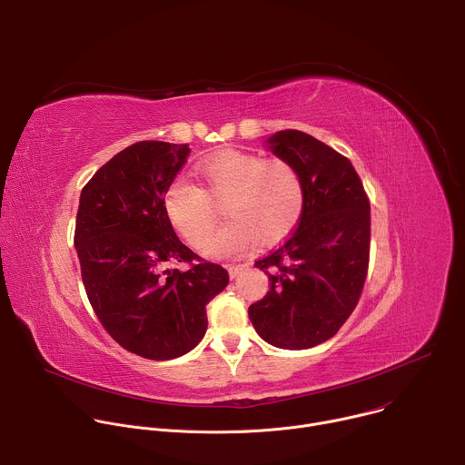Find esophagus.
<instances>
[{
  "instance_id": "obj_1",
  "label": "esophagus",
  "mask_w": 465,
  "mask_h": 465,
  "mask_svg": "<svg viewBox=\"0 0 465 465\" xmlns=\"http://www.w3.org/2000/svg\"><path fill=\"white\" fill-rule=\"evenodd\" d=\"M244 267H246V264H226L228 274H230L232 280H235V278L241 274V271H242Z\"/></svg>"
}]
</instances>
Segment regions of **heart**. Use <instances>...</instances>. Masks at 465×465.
Returning <instances> with one entry per match:
<instances>
[{
    "label": "heart",
    "mask_w": 465,
    "mask_h": 465,
    "mask_svg": "<svg viewBox=\"0 0 465 465\" xmlns=\"http://www.w3.org/2000/svg\"><path fill=\"white\" fill-rule=\"evenodd\" d=\"M196 171L206 191L187 178H174L163 193V212L191 244H198L214 222V203L227 201L231 221L203 238L204 253H242L257 239L274 244L300 223L305 191L298 169L289 162L228 149L203 160Z\"/></svg>",
    "instance_id": "heart-1"
}]
</instances>
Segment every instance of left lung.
I'll list each match as a JSON object with an SVG mask.
<instances>
[{
    "instance_id": "8db88e82",
    "label": "left lung",
    "mask_w": 465,
    "mask_h": 465,
    "mask_svg": "<svg viewBox=\"0 0 465 465\" xmlns=\"http://www.w3.org/2000/svg\"><path fill=\"white\" fill-rule=\"evenodd\" d=\"M302 176L305 204L292 235L255 261L271 291L248 307L257 335L282 350H307L337 335L368 272L370 203L351 162L302 130L267 140Z\"/></svg>"
}]
</instances>
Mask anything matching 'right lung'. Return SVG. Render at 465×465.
<instances>
[{"label": "right lung", "mask_w": 465, "mask_h": 465, "mask_svg": "<svg viewBox=\"0 0 465 465\" xmlns=\"http://www.w3.org/2000/svg\"><path fill=\"white\" fill-rule=\"evenodd\" d=\"M187 145L138 142L117 153L84 185L75 248L88 300L108 335L126 351L171 361L208 329L206 305L228 272L174 233L163 193L187 162ZM195 261L185 273L171 262Z\"/></svg>", "instance_id": "obj_1"}]
</instances>
